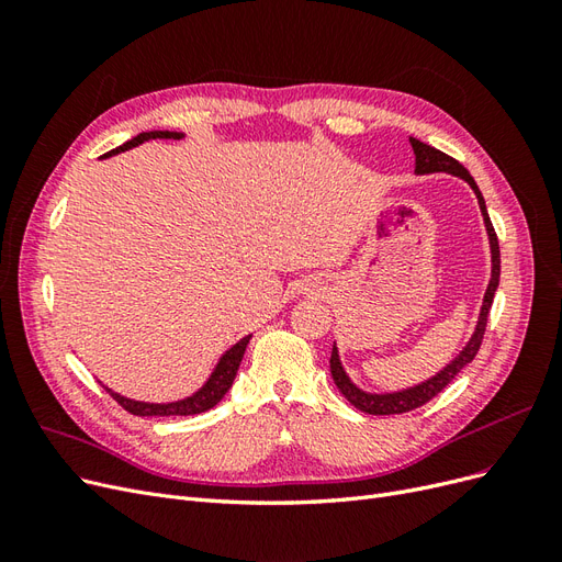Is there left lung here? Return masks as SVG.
Returning a JSON list of instances; mask_svg holds the SVG:
<instances>
[{
    "instance_id": "8db88e82",
    "label": "left lung",
    "mask_w": 562,
    "mask_h": 562,
    "mask_svg": "<svg viewBox=\"0 0 562 562\" xmlns=\"http://www.w3.org/2000/svg\"><path fill=\"white\" fill-rule=\"evenodd\" d=\"M411 145L415 149V171L417 173H452V176H459L462 180H467L471 184V190L475 192V196H479V206L483 211V220H485V227H487V236H490V248H492V279H490V285L485 291V300H483V310H481V318H479V326H475V333L471 337V342L464 347V351L457 356V359L438 372L436 378L427 380L424 384H417L413 389H405V391H396V394H366V391L356 389L347 372L342 370V363H339V356H337V349L333 347V356H330V372H333V380L337 384V389L342 391V394L347 396V401L359 407L361 413H368V415H401V413H411L415 411V407L429 403L434 396H438L440 391H443L452 380L459 370H462L464 366H469L475 353H479L481 349V342H483V335H485V326H487V316H490V307H492V300H495V291L499 285V241H497V234H495V227H492L490 223V215H487V209H485V199L479 190V184H475V180L469 176L467 168L459 164L457 159H452L450 155H446V151H440L427 143H422L417 138H411Z\"/></svg>"
}]
</instances>
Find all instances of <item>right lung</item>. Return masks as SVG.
<instances>
[{"label": "right lung", "mask_w": 562, "mask_h": 562, "mask_svg": "<svg viewBox=\"0 0 562 562\" xmlns=\"http://www.w3.org/2000/svg\"><path fill=\"white\" fill-rule=\"evenodd\" d=\"M149 138H173V140H180L182 135H180V133H171V131L140 133V135H135L133 140H128V143H124V145H119L116 149H112L110 155H119V151H126V149H131V147H135V145H140V143H145V140H149ZM105 157H108V155H105ZM248 339H250V335L244 337V339H239V342H236V345L223 356V359H220L215 372L211 375V380H209L206 384H203V389L196 391L194 396L184 398V401L159 405V403L131 401V398H124V396L114 394V391H110V389H108V394H110L119 405H122L126 413L138 415V417H171V415H199V413H206V411H211L213 405H217L220 401H223V396L227 394V389L232 386V382H234V378H236V370H239V366H241V359H244V351H246Z\"/></svg>", "instance_id": "right-lung-1"}]
</instances>
